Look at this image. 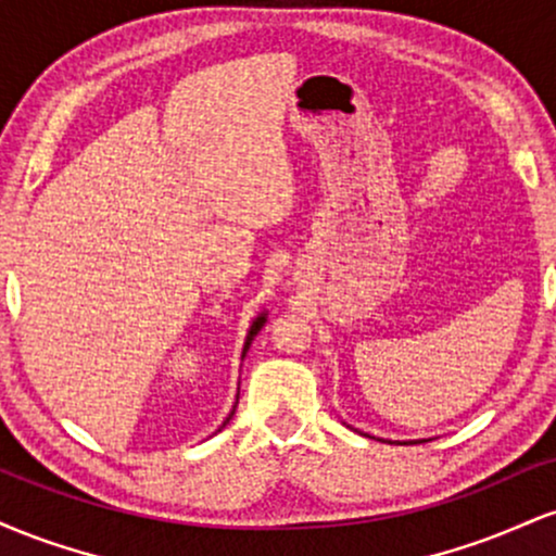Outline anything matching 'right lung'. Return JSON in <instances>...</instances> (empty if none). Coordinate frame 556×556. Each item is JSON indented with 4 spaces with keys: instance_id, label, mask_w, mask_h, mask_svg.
I'll return each mask as SVG.
<instances>
[{
    "instance_id": "obj_1",
    "label": "right lung",
    "mask_w": 556,
    "mask_h": 556,
    "mask_svg": "<svg viewBox=\"0 0 556 556\" xmlns=\"http://www.w3.org/2000/svg\"><path fill=\"white\" fill-rule=\"evenodd\" d=\"M264 321H266V316H258L256 318V321H253V327H251V331H248V340H245V350H242V355H245L248 353V348H251V340H253V337H256L258 334V331H261V327H264ZM235 413V410H232ZM229 418H232V416H229ZM229 418H227V424H229Z\"/></svg>"
}]
</instances>
